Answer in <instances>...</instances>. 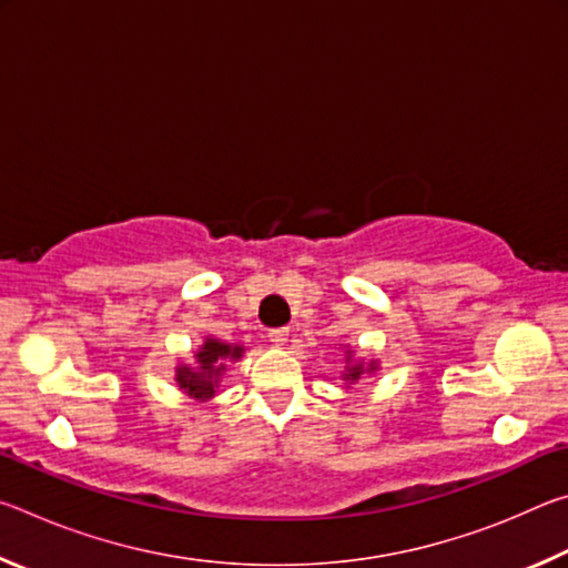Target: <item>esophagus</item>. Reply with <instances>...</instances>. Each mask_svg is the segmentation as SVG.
Wrapping results in <instances>:
<instances>
[{"mask_svg": "<svg viewBox=\"0 0 568 568\" xmlns=\"http://www.w3.org/2000/svg\"><path fill=\"white\" fill-rule=\"evenodd\" d=\"M287 335H291V331H287V328H273L271 333H267V338H271L273 345H285Z\"/></svg>", "mask_w": 568, "mask_h": 568, "instance_id": "1", "label": "esophagus"}]
</instances>
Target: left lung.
I'll return each instance as SVG.
<instances>
[{"label": "left lung", "instance_id": "left-lung-1", "mask_svg": "<svg viewBox=\"0 0 568 568\" xmlns=\"http://www.w3.org/2000/svg\"><path fill=\"white\" fill-rule=\"evenodd\" d=\"M345 363H348V365H345V371H343V381H345V383H351V386H353L355 381H361V378L365 376V373H373V371L378 368L376 361H371V365L353 363V358H351V351H348V358H345Z\"/></svg>", "mask_w": 568, "mask_h": 568}]
</instances>
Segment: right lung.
<instances>
[{"instance_id": "right-lung-1", "label": "right lung", "mask_w": 568, "mask_h": 568, "mask_svg": "<svg viewBox=\"0 0 568 568\" xmlns=\"http://www.w3.org/2000/svg\"><path fill=\"white\" fill-rule=\"evenodd\" d=\"M243 345L223 343L217 338H205L195 353V365H180L178 368V386L185 390L190 398L195 400H210L215 396L223 378L227 361L243 358Z\"/></svg>"}]
</instances>
